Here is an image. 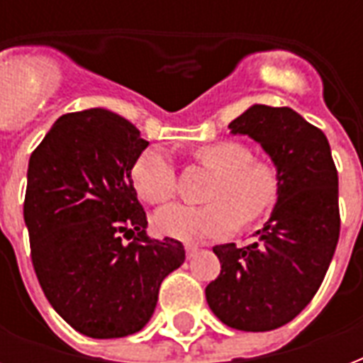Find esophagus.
<instances>
[{
    "mask_svg": "<svg viewBox=\"0 0 363 363\" xmlns=\"http://www.w3.org/2000/svg\"><path fill=\"white\" fill-rule=\"evenodd\" d=\"M184 250H186V258L190 259V258H194L196 254H198L199 247L198 245H190V242H188V245H184Z\"/></svg>",
    "mask_w": 363,
    "mask_h": 363,
    "instance_id": "esophagus-1",
    "label": "esophagus"
}]
</instances>
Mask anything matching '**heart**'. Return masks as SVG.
<instances>
[{
	"label": "heart",
	"instance_id": "heart-1",
	"mask_svg": "<svg viewBox=\"0 0 363 363\" xmlns=\"http://www.w3.org/2000/svg\"><path fill=\"white\" fill-rule=\"evenodd\" d=\"M199 164L216 173L207 205L173 203L152 218L154 230L179 241H203L230 235L239 224L250 226L275 209L281 196V171L275 162L254 158L247 143L222 139L196 148ZM131 184L147 203H165L177 192L175 164L164 148H145L131 164Z\"/></svg>",
	"mask_w": 363,
	"mask_h": 363
}]
</instances>
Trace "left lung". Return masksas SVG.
<instances>
[{
	"label": "left lung",
	"mask_w": 363,
	"mask_h": 363,
	"mask_svg": "<svg viewBox=\"0 0 363 363\" xmlns=\"http://www.w3.org/2000/svg\"><path fill=\"white\" fill-rule=\"evenodd\" d=\"M230 128L269 154L281 196L256 241L213 247L220 275L205 296L226 326L269 332L294 320L326 277L341 228L337 169L324 131L290 107L252 105Z\"/></svg>",
	"instance_id": "8db88e82"
}]
</instances>
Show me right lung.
I'll return each instance as SVG.
<instances>
[{
	"instance_id": "1",
	"label": "right lung",
	"mask_w": 363,
	"mask_h": 363,
	"mask_svg": "<svg viewBox=\"0 0 363 363\" xmlns=\"http://www.w3.org/2000/svg\"><path fill=\"white\" fill-rule=\"evenodd\" d=\"M124 116H60L31 152L24 198L33 269L48 303L88 337H125L154 313L184 262L181 241L147 235L130 169L147 148Z\"/></svg>"
}]
</instances>
